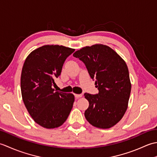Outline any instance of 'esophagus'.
<instances>
[{"label": "esophagus", "mask_w": 157, "mask_h": 157, "mask_svg": "<svg viewBox=\"0 0 157 157\" xmlns=\"http://www.w3.org/2000/svg\"><path fill=\"white\" fill-rule=\"evenodd\" d=\"M75 97L76 98H81V97H82V94H75Z\"/></svg>", "instance_id": "obj_1"}]
</instances>
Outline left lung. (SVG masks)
<instances>
[{"instance_id":"1","label":"left lung","mask_w":157,"mask_h":157,"mask_svg":"<svg viewBox=\"0 0 157 157\" xmlns=\"http://www.w3.org/2000/svg\"><path fill=\"white\" fill-rule=\"evenodd\" d=\"M73 55L84 63L98 90V94H84L89 102L86 120L96 128H112L124 115L131 92L125 61L111 47L100 44L86 46Z\"/></svg>"}]
</instances>
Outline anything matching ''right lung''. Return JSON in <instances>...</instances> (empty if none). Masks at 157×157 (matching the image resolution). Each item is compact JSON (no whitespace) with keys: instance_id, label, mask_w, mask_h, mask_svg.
Wrapping results in <instances>:
<instances>
[{"instance_id":"1","label":"right lung","mask_w":157,"mask_h":157,"mask_svg":"<svg viewBox=\"0 0 157 157\" xmlns=\"http://www.w3.org/2000/svg\"><path fill=\"white\" fill-rule=\"evenodd\" d=\"M75 49L44 45L35 49L23 63L21 75L23 101L38 125L52 129L62 125L71 112L74 95L55 91V79L61 75L65 59Z\"/></svg>"}]
</instances>
